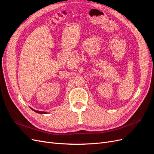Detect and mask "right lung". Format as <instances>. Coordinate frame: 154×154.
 Masks as SVG:
<instances>
[{
	"instance_id": "right-lung-1",
	"label": "right lung",
	"mask_w": 154,
	"mask_h": 154,
	"mask_svg": "<svg viewBox=\"0 0 154 154\" xmlns=\"http://www.w3.org/2000/svg\"><path fill=\"white\" fill-rule=\"evenodd\" d=\"M31 108V109L32 110H33L34 112H36V113H38V114H48L47 113V112H44V111H39V110H35V109H33L32 108H31V107H30Z\"/></svg>"
}]
</instances>
